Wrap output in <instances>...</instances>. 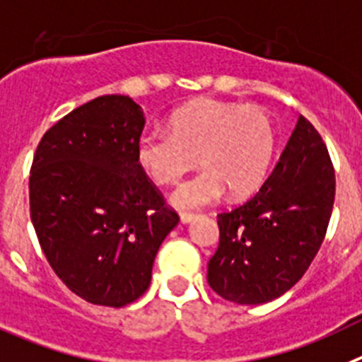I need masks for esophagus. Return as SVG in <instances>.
Wrapping results in <instances>:
<instances>
[{
	"mask_svg": "<svg viewBox=\"0 0 362 362\" xmlns=\"http://www.w3.org/2000/svg\"><path fill=\"white\" fill-rule=\"evenodd\" d=\"M197 218V214L194 213H180V221L182 223H191V221Z\"/></svg>",
	"mask_w": 362,
	"mask_h": 362,
	"instance_id": "1",
	"label": "esophagus"
}]
</instances>
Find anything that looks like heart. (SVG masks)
Here are the masks:
<instances>
[{"instance_id":"heart-1","label":"heart","mask_w":362,"mask_h":362,"mask_svg":"<svg viewBox=\"0 0 362 362\" xmlns=\"http://www.w3.org/2000/svg\"><path fill=\"white\" fill-rule=\"evenodd\" d=\"M276 149V129L258 106L200 99L175 110L169 129H144L136 141V164L155 184H175L194 160L202 169L182 182L171 204L197 209L230 191L245 197L262 185Z\"/></svg>"}]
</instances>
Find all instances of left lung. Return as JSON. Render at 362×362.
Listing matches in <instances>:
<instances>
[{
  "mask_svg": "<svg viewBox=\"0 0 362 362\" xmlns=\"http://www.w3.org/2000/svg\"><path fill=\"white\" fill-rule=\"evenodd\" d=\"M334 197L327 146L299 115L258 193L218 214L220 245L207 265L211 288L238 305L269 303L291 291L323 243Z\"/></svg>",
  "mask_w": 362,
  "mask_h": 362,
  "instance_id": "obj_1",
  "label": "left lung"
}]
</instances>
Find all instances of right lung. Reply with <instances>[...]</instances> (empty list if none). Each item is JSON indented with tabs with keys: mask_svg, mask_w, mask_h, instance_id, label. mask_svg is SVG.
<instances>
[{
	"mask_svg": "<svg viewBox=\"0 0 362 362\" xmlns=\"http://www.w3.org/2000/svg\"><path fill=\"white\" fill-rule=\"evenodd\" d=\"M144 124L132 97H97L55 122L32 162L39 245L61 281L93 305L120 308L141 298L180 220L136 164Z\"/></svg>",
	"mask_w": 362,
	"mask_h": 362,
	"instance_id": "obj_1",
	"label": "right lung"
}]
</instances>
